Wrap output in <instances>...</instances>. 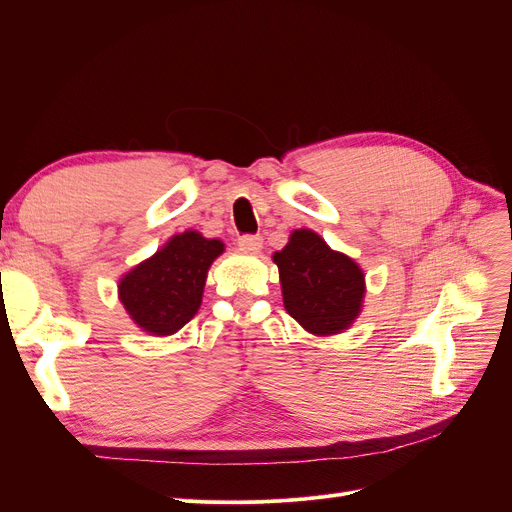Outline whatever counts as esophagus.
Returning a JSON list of instances; mask_svg holds the SVG:
<instances>
[{
	"mask_svg": "<svg viewBox=\"0 0 512 512\" xmlns=\"http://www.w3.org/2000/svg\"><path fill=\"white\" fill-rule=\"evenodd\" d=\"M237 245L241 247L243 252H258L260 247H262V237H258V235H241Z\"/></svg>",
	"mask_w": 512,
	"mask_h": 512,
	"instance_id": "esophagus-1",
	"label": "esophagus"
}]
</instances>
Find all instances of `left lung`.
Instances as JSON below:
<instances>
[{"instance_id":"left-lung-1","label":"left lung","mask_w":512,"mask_h":512,"mask_svg":"<svg viewBox=\"0 0 512 512\" xmlns=\"http://www.w3.org/2000/svg\"><path fill=\"white\" fill-rule=\"evenodd\" d=\"M273 260L280 269L286 312L309 333H339L359 316L363 271L352 258L333 252L316 232L294 230Z\"/></svg>"}]
</instances>
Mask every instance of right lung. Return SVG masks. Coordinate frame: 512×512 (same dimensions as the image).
<instances>
[{"instance_id": "right-lung-1", "label": "right lung", "mask_w": 512, "mask_h": 512, "mask_svg": "<svg viewBox=\"0 0 512 512\" xmlns=\"http://www.w3.org/2000/svg\"><path fill=\"white\" fill-rule=\"evenodd\" d=\"M224 243L194 230L175 235L162 250L132 269L119 284L130 318L151 335H170L190 322L200 307L207 269Z\"/></svg>"}]
</instances>
